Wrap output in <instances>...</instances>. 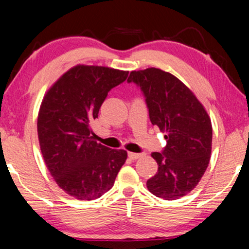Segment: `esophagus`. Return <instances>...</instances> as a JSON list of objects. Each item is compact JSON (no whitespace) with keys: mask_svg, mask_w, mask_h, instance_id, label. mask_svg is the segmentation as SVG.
I'll use <instances>...</instances> for the list:
<instances>
[{"mask_svg":"<svg viewBox=\"0 0 249 249\" xmlns=\"http://www.w3.org/2000/svg\"><path fill=\"white\" fill-rule=\"evenodd\" d=\"M128 156H129V158H130L131 160H134V161H135V160H137V159H139V158H141V154H137V153H131V152H129L128 153Z\"/></svg>","mask_w":249,"mask_h":249,"instance_id":"34e87169","label":"esophagus"}]
</instances>
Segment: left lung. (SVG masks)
I'll use <instances>...</instances> for the list:
<instances>
[{"mask_svg": "<svg viewBox=\"0 0 249 249\" xmlns=\"http://www.w3.org/2000/svg\"><path fill=\"white\" fill-rule=\"evenodd\" d=\"M146 97L153 125L164 132L166 146L152 153L159 165L146 186L153 195L166 200L189 194L202 179L212 152V124L195 94L172 73L158 68L131 71Z\"/></svg>", "mask_w": 249, "mask_h": 249, "instance_id": "left-lung-1", "label": "left lung"}]
</instances>
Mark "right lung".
Segmentation results:
<instances>
[{
    "label": "right lung",
    "instance_id": "obj_1",
    "mask_svg": "<svg viewBox=\"0 0 249 249\" xmlns=\"http://www.w3.org/2000/svg\"><path fill=\"white\" fill-rule=\"evenodd\" d=\"M128 73L77 64L44 95L37 118L40 151L54 181L71 197H101L113 187L127 160L124 149H111L94 141L89 124L111 88L124 83Z\"/></svg>",
    "mask_w": 249,
    "mask_h": 249
}]
</instances>
